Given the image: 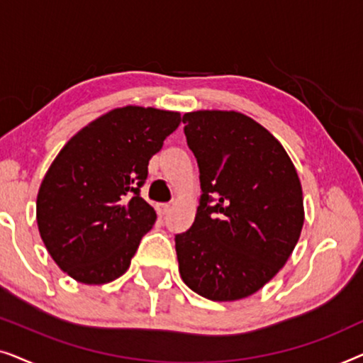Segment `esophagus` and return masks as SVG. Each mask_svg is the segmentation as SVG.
Instances as JSON below:
<instances>
[{
    "label": "esophagus",
    "mask_w": 363,
    "mask_h": 363,
    "mask_svg": "<svg viewBox=\"0 0 363 363\" xmlns=\"http://www.w3.org/2000/svg\"><path fill=\"white\" fill-rule=\"evenodd\" d=\"M170 210H172V206L168 205V203H162V205L157 206V211H158V215H160V216L168 215V213H170Z\"/></svg>",
    "instance_id": "1"
}]
</instances>
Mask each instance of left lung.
Returning <instances> with one entry per match:
<instances>
[{"label":"left lung","instance_id":"left-lung-1","mask_svg":"<svg viewBox=\"0 0 363 363\" xmlns=\"http://www.w3.org/2000/svg\"><path fill=\"white\" fill-rule=\"evenodd\" d=\"M200 168L191 228L175 236L185 284L210 301H238L274 277L299 241L304 201L284 147L235 111L183 116Z\"/></svg>","mask_w":363,"mask_h":363}]
</instances>
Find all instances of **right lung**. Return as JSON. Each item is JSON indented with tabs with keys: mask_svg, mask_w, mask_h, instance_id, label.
Instances as JSON below:
<instances>
[{
	"mask_svg": "<svg viewBox=\"0 0 363 363\" xmlns=\"http://www.w3.org/2000/svg\"><path fill=\"white\" fill-rule=\"evenodd\" d=\"M178 112L113 108L79 130L49 167L36 220L56 264L84 284H106L128 269L157 213L140 196L148 162L177 130Z\"/></svg>",
	"mask_w": 363,
	"mask_h": 363,
	"instance_id": "obj_1",
	"label": "right lung"
}]
</instances>
